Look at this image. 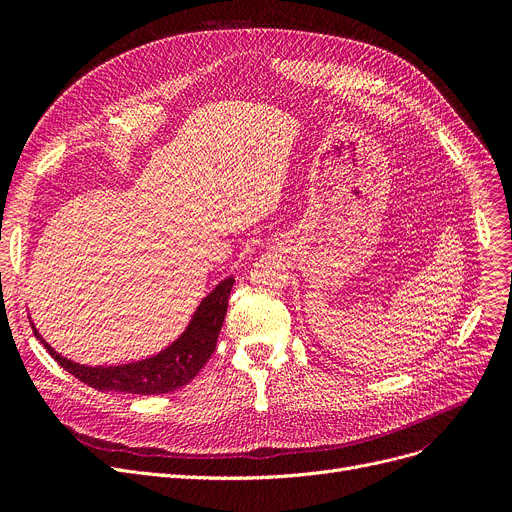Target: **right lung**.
I'll return each mask as SVG.
<instances>
[{
	"label": "right lung",
	"mask_w": 512,
	"mask_h": 512,
	"mask_svg": "<svg viewBox=\"0 0 512 512\" xmlns=\"http://www.w3.org/2000/svg\"><path fill=\"white\" fill-rule=\"evenodd\" d=\"M232 286V276L215 286L199 303L184 332L172 344H168L164 351H159L157 355H151L147 359L122 365L91 367L74 363L53 351V348L41 338L33 321L31 326L35 336L49 351V355L83 384L99 392L112 390L128 394H166L191 382L215 351V342H218L224 324Z\"/></svg>",
	"instance_id": "add662e5"
}]
</instances>
